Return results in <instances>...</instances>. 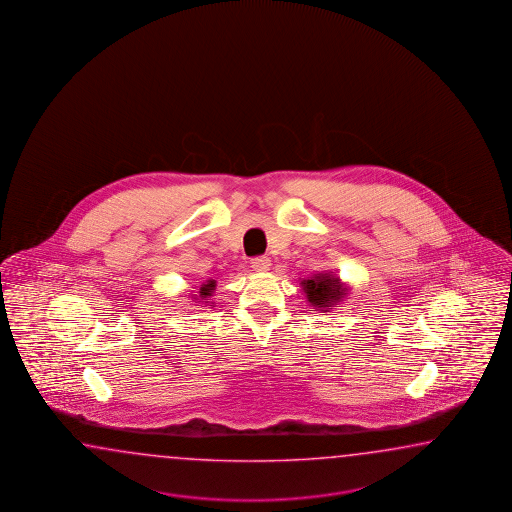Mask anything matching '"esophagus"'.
Instances as JSON below:
<instances>
[{"label":"esophagus","instance_id":"obj_1","mask_svg":"<svg viewBox=\"0 0 512 512\" xmlns=\"http://www.w3.org/2000/svg\"><path fill=\"white\" fill-rule=\"evenodd\" d=\"M270 266H272V261L268 257H255V259H251V268L255 272H268Z\"/></svg>","mask_w":512,"mask_h":512}]
</instances>
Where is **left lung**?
<instances>
[{
  "instance_id": "obj_1",
  "label": "left lung",
  "mask_w": 512,
  "mask_h": 512,
  "mask_svg": "<svg viewBox=\"0 0 512 512\" xmlns=\"http://www.w3.org/2000/svg\"><path fill=\"white\" fill-rule=\"evenodd\" d=\"M303 290L307 294L308 303L312 307L329 308L341 301V297H345L347 288H343L340 283V277L330 275V273H318L312 279L303 281ZM329 312V310H325Z\"/></svg>"
}]
</instances>
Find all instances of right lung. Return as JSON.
I'll return each instance as SVG.
<instances>
[{"mask_svg":"<svg viewBox=\"0 0 512 512\" xmlns=\"http://www.w3.org/2000/svg\"><path fill=\"white\" fill-rule=\"evenodd\" d=\"M213 290H215V281H207V284H202L198 297H200V299H207V297L211 296ZM205 303H207V301H205Z\"/></svg>","mask_w":512,"mask_h":512,"instance_id":"1","label":"right lung"}]
</instances>
